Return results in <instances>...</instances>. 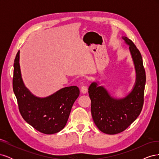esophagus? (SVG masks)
Wrapping results in <instances>:
<instances>
[{
    "label": "esophagus",
    "mask_w": 159,
    "mask_h": 159,
    "mask_svg": "<svg viewBox=\"0 0 159 159\" xmlns=\"http://www.w3.org/2000/svg\"><path fill=\"white\" fill-rule=\"evenodd\" d=\"M81 92L84 94H85L88 92V88L86 87V86H82V87L81 88Z\"/></svg>",
    "instance_id": "34e87169"
}]
</instances>
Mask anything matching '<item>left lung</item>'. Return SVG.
<instances>
[{
  "label": "left lung",
  "instance_id": "obj_1",
  "mask_svg": "<svg viewBox=\"0 0 159 159\" xmlns=\"http://www.w3.org/2000/svg\"><path fill=\"white\" fill-rule=\"evenodd\" d=\"M122 38L129 46L135 70L136 78L131 91L123 98H115L104 86L99 85V81L91 83L88 89L93 121L101 131L108 134L123 132L135 121L144 102L146 75L141 54L131 40L126 36Z\"/></svg>",
  "mask_w": 159,
  "mask_h": 159
}]
</instances>
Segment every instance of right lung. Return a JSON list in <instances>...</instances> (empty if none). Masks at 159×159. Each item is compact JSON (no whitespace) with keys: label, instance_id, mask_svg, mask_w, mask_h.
<instances>
[{"label":"right lung","instance_id":"1","mask_svg":"<svg viewBox=\"0 0 159 159\" xmlns=\"http://www.w3.org/2000/svg\"><path fill=\"white\" fill-rule=\"evenodd\" d=\"M12 85L23 119L37 131L47 134L58 133L64 128L73 104L80 95L77 86L61 88L44 98L34 95L22 78L20 50L14 60Z\"/></svg>","mask_w":159,"mask_h":159}]
</instances>
